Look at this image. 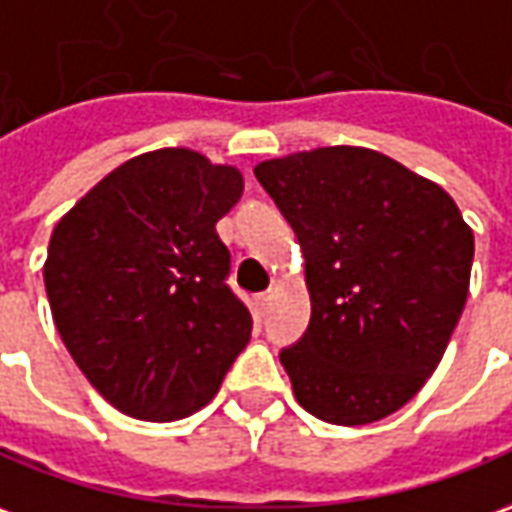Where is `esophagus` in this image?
<instances>
[{"label":"esophagus","instance_id":"34e87169","mask_svg":"<svg viewBox=\"0 0 512 512\" xmlns=\"http://www.w3.org/2000/svg\"><path fill=\"white\" fill-rule=\"evenodd\" d=\"M270 301H273V292L267 290V292H259V295H256V306H259V309H267V306H270Z\"/></svg>","mask_w":512,"mask_h":512}]
</instances>
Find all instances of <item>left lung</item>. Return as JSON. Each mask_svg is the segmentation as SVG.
Instances as JSON below:
<instances>
[{
	"mask_svg": "<svg viewBox=\"0 0 512 512\" xmlns=\"http://www.w3.org/2000/svg\"><path fill=\"white\" fill-rule=\"evenodd\" d=\"M253 172L306 259L312 320L281 351L298 404L337 426L393 415L463 315L474 234L457 203L368 147H317Z\"/></svg>",
	"mask_w": 512,
	"mask_h": 512,
	"instance_id": "8db88e82",
	"label": "left lung"
}]
</instances>
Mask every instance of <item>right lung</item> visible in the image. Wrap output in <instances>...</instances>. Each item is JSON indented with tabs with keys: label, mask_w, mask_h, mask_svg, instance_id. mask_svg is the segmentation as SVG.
<instances>
[{
	"label": "right lung",
	"mask_w": 512,
	"mask_h": 512,
	"mask_svg": "<svg viewBox=\"0 0 512 512\" xmlns=\"http://www.w3.org/2000/svg\"><path fill=\"white\" fill-rule=\"evenodd\" d=\"M242 175L167 147L136 155L63 214L44 284L63 345L116 410L178 421L206 407L253 320L228 287L217 220Z\"/></svg>",
	"instance_id": "right-lung-1"
}]
</instances>
